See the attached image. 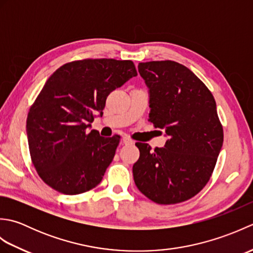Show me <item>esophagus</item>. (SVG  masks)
Returning a JSON list of instances; mask_svg holds the SVG:
<instances>
[{"label": "esophagus", "mask_w": 253, "mask_h": 253, "mask_svg": "<svg viewBox=\"0 0 253 253\" xmlns=\"http://www.w3.org/2000/svg\"><path fill=\"white\" fill-rule=\"evenodd\" d=\"M122 143L123 144H132L133 140H131L129 137H123L122 138Z\"/></svg>", "instance_id": "34e87169"}]
</instances>
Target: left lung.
<instances>
[{"mask_svg":"<svg viewBox=\"0 0 253 253\" xmlns=\"http://www.w3.org/2000/svg\"><path fill=\"white\" fill-rule=\"evenodd\" d=\"M149 88V121L169 137L164 148L137 142L133 180L159 204H175L207 185L223 146V127L212 93L189 68L174 61L139 63Z\"/></svg>","mask_w":253,"mask_h":253,"instance_id":"1","label":"left lung"}]
</instances>
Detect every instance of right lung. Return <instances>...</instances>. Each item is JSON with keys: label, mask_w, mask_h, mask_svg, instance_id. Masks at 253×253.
I'll use <instances>...</instances> for the list:
<instances>
[{"label": "right lung", "mask_w": 253, "mask_h": 253, "mask_svg": "<svg viewBox=\"0 0 253 253\" xmlns=\"http://www.w3.org/2000/svg\"><path fill=\"white\" fill-rule=\"evenodd\" d=\"M137 76L131 61L95 58L67 63L51 75L27 117L31 161L46 185L64 195L98 186L120 136L91 130L113 90Z\"/></svg>", "instance_id": "right-lung-1"}]
</instances>
